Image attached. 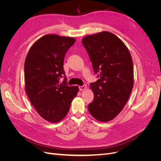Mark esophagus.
<instances>
[{"mask_svg": "<svg viewBox=\"0 0 161 161\" xmlns=\"http://www.w3.org/2000/svg\"><path fill=\"white\" fill-rule=\"evenodd\" d=\"M86 87H87V86L86 85V84H83V86H79V89H80V91H82V90L86 89Z\"/></svg>", "mask_w": 161, "mask_h": 161, "instance_id": "obj_1", "label": "esophagus"}]
</instances>
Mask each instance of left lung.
Returning a JSON list of instances; mask_svg holds the SVG:
<instances>
[{
    "label": "left lung",
    "instance_id": "obj_1",
    "mask_svg": "<svg viewBox=\"0 0 161 161\" xmlns=\"http://www.w3.org/2000/svg\"><path fill=\"white\" fill-rule=\"evenodd\" d=\"M99 79L90 83L94 99L88 105L91 115L106 122L119 114L129 98L134 84L132 57L123 42L113 33L101 32L82 40Z\"/></svg>",
    "mask_w": 161,
    "mask_h": 161
}]
</instances>
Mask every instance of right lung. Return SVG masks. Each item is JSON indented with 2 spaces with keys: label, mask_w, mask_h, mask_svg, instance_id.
<instances>
[{
  "label": "right lung",
  "mask_w": 161,
  "mask_h": 161,
  "mask_svg": "<svg viewBox=\"0 0 161 161\" xmlns=\"http://www.w3.org/2000/svg\"><path fill=\"white\" fill-rule=\"evenodd\" d=\"M75 42L70 37L45 35L32 46L25 58V91L38 114L51 123L66 115L79 90L67 85L63 69L66 53ZM62 77L64 81L59 84Z\"/></svg>",
  "instance_id": "right-lung-1"
}]
</instances>
